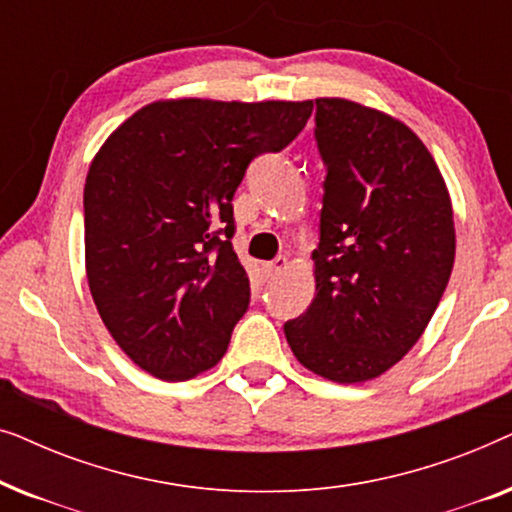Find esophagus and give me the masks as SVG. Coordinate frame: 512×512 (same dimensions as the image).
Masks as SVG:
<instances>
[{"instance_id": "esophagus-1", "label": "esophagus", "mask_w": 512, "mask_h": 512, "mask_svg": "<svg viewBox=\"0 0 512 512\" xmlns=\"http://www.w3.org/2000/svg\"><path fill=\"white\" fill-rule=\"evenodd\" d=\"M261 268H263V275H265V277H277V275H282V272H284L286 268H289V258L279 256V258H275V261L263 263Z\"/></svg>"}]
</instances>
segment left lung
Returning a JSON list of instances; mask_svg holds the SVG:
<instances>
[{
    "instance_id": "obj_1",
    "label": "left lung",
    "mask_w": 512,
    "mask_h": 512,
    "mask_svg": "<svg viewBox=\"0 0 512 512\" xmlns=\"http://www.w3.org/2000/svg\"><path fill=\"white\" fill-rule=\"evenodd\" d=\"M328 167L314 298L284 333L296 359L338 384L375 380L415 347L450 282L454 212L422 139L398 118L317 100Z\"/></svg>"
}]
</instances>
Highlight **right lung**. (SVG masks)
<instances>
[{"label":"right lung","mask_w":512,"mask_h":512,"mask_svg":"<svg viewBox=\"0 0 512 512\" xmlns=\"http://www.w3.org/2000/svg\"><path fill=\"white\" fill-rule=\"evenodd\" d=\"M314 102L156 100L118 125L83 186L86 277L132 363L165 382L205 373L249 307L233 195L258 153L282 151Z\"/></svg>","instance_id":"1"}]
</instances>
